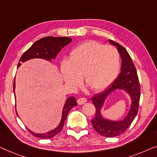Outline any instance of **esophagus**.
<instances>
[{
    "label": "esophagus",
    "instance_id": "1",
    "mask_svg": "<svg viewBox=\"0 0 157 157\" xmlns=\"http://www.w3.org/2000/svg\"><path fill=\"white\" fill-rule=\"evenodd\" d=\"M87 98H79L78 100V105H83V104H85V102H87Z\"/></svg>",
    "mask_w": 157,
    "mask_h": 157
}]
</instances>
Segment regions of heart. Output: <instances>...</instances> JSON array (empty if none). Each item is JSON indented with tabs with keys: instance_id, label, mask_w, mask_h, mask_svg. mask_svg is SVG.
<instances>
[{
	"instance_id": "1",
	"label": "heart",
	"mask_w": 157,
	"mask_h": 157,
	"mask_svg": "<svg viewBox=\"0 0 157 157\" xmlns=\"http://www.w3.org/2000/svg\"><path fill=\"white\" fill-rule=\"evenodd\" d=\"M120 67V56L115 48L90 40L72 50L68 60L61 63L60 71L67 85L78 87L83 76L86 85L99 92L113 82Z\"/></svg>"
}]
</instances>
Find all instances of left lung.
I'll return each instance as SVG.
<instances>
[{"mask_svg": "<svg viewBox=\"0 0 157 157\" xmlns=\"http://www.w3.org/2000/svg\"><path fill=\"white\" fill-rule=\"evenodd\" d=\"M109 43L117 46L118 52L122 57V68L120 75L113 84L105 91L97 94L92 98L95 107V116L91 120L92 127L100 135L106 137H114L120 135L127 130L135 118L139 110L141 89L137 72L132 58L124 48L120 44L110 40ZM124 89L131 96L132 103L131 109L124 120L120 122H112L101 117L100 109L103 100L110 92L114 89Z\"/></svg>", "mask_w": 157, "mask_h": 157, "instance_id": "left-lung-1", "label": "left lung"}]
</instances>
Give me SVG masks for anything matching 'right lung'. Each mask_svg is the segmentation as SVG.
<instances>
[{
	"label": "right lung",
	"mask_w": 157,
	"mask_h": 157,
	"mask_svg": "<svg viewBox=\"0 0 157 157\" xmlns=\"http://www.w3.org/2000/svg\"><path fill=\"white\" fill-rule=\"evenodd\" d=\"M71 42L72 39L68 37L48 36L40 39L22 55L19 59L20 63L17 64V67L21 65V63H24L32 58H44L47 60H50L52 58H56L57 54L60 51L62 48ZM14 90L15 80L13 82V92H14ZM78 104L76 102L75 98L70 97L67 99L63 111V117H62L61 122L58 127L52 131L48 132L45 134H35L30 130L28 131L33 136L40 139H50L53 137L59 132H60L67 118L68 112L74 106H76Z\"/></svg>",
	"instance_id": "1"
}]
</instances>
